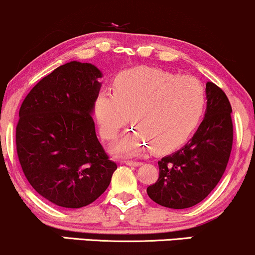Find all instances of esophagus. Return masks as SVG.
<instances>
[{"label": "esophagus", "instance_id": "obj_1", "mask_svg": "<svg viewBox=\"0 0 255 255\" xmlns=\"http://www.w3.org/2000/svg\"><path fill=\"white\" fill-rule=\"evenodd\" d=\"M125 164L129 165V166H139L141 163L140 162H136V160H125Z\"/></svg>", "mask_w": 255, "mask_h": 255}]
</instances>
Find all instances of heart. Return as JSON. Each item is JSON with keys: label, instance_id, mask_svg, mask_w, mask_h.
<instances>
[{"label": "heart", "instance_id": "obj_1", "mask_svg": "<svg viewBox=\"0 0 255 255\" xmlns=\"http://www.w3.org/2000/svg\"><path fill=\"white\" fill-rule=\"evenodd\" d=\"M113 91L101 92L95 102L102 136L116 137L129 116L136 126L111 147L116 156H135L150 146L157 153L175 150L197 128L206 105L199 79L152 67L121 72Z\"/></svg>", "mask_w": 255, "mask_h": 255}]
</instances>
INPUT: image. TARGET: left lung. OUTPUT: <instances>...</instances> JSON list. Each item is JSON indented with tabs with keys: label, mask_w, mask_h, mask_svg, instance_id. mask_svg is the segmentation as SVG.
<instances>
[{
	"label": "left lung",
	"mask_w": 255,
	"mask_h": 255,
	"mask_svg": "<svg viewBox=\"0 0 255 255\" xmlns=\"http://www.w3.org/2000/svg\"><path fill=\"white\" fill-rule=\"evenodd\" d=\"M206 111L198 130L182 148L158 162L159 177L148 197L169 209H187L203 201L217 186L233 147L231 105L213 83L206 84Z\"/></svg>",
	"instance_id": "1"
}]
</instances>
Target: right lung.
I'll return each mask as SVG.
<instances>
[{
  "label": "right lung",
  "mask_w": 255,
  "mask_h": 255,
  "mask_svg": "<svg viewBox=\"0 0 255 255\" xmlns=\"http://www.w3.org/2000/svg\"><path fill=\"white\" fill-rule=\"evenodd\" d=\"M102 72L72 61L44 77L19 110L16 152L38 194L67 209L101 197L118 169L96 135L92 111Z\"/></svg>",
  "instance_id": "right-lung-1"
}]
</instances>
